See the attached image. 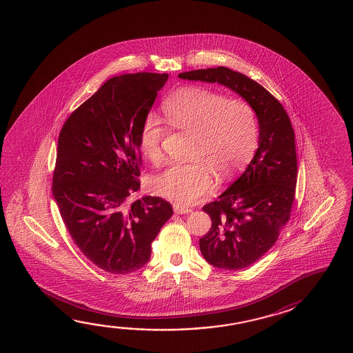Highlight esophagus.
<instances>
[{
    "mask_svg": "<svg viewBox=\"0 0 353 353\" xmlns=\"http://www.w3.org/2000/svg\"><path fill=\"white\" fill-rule=\"evenodd\" d=\"M173 210H174V212H176V214H179V215L188 214V212H191V211H192V210L188 209V208H185V206H180V205H174V206H173Z\"/></svg>",
    "mask_w": 353,
    "mask_h": 353,
    "instance_id": "34e87169",
    "label": "esophagus"
}]
</instances>
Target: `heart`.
Returning a JSON list of instances; mask_svg holds the SVG:
<instances>
[{"label": "heart", "instance_id": "obj_1", "mask_svg": "<svg viewBox=\"0 0 353 353\" xmlns=\"http://www.w3.org/2000/svg\"><path fill=\"white\" fill-rule=\"evenodd\" d=\"M165 122L191 133L190 163H174L152 180L156 194L180 206L201 200L214 188V174L225 179L252 159L258 145V119L249 101L228 99L209 88L185 87L162 103ZM162 119L148 114L139 133L144 156L162 157Z\"/></svg>", "mask_w": 353, "mask_h": 353}]
</instances>
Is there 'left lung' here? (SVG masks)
Here are the masks:
<instances>
[{
  "label": "left lung",
  "instance_id": "left-lung-1",
  "mask_svg": "<svg viewBox=\"0 0 353 353\" xmlns=\"http://www.w3.org/2000/svg\"><path fill=\"white\" fill-rule=\"evenodd\" d=\"M180 79L219 83L252 104L259 147L245 170L202 210L211 217L200 250L211 265L240 270L259 260L278 240L292 214L296 186L294 130L285 109L265 88L225 66L181 72Z\"/></svg>",
  "mask_w": 353,
  "mask_h": 353
}]
</instances>
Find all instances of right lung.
<instances>
[{
    "label": "right lung",
    "mask_w": 353,
    "mask_h": 353,
    "mask_svg": "<svg viewBox=\"0 0 353 353\" xmlns=\"http://www.w3.org/2000/svg\"><path fill=\"white\" fill-rule=\"evenodd\" d=\"M167 79L165 72L110 78L59 134L54 199L80 252L107 273L145 265L153 240L173 215L161 197L130 201L141 188V128Z\"/></svg>",
    "instance_id": "1"
}]
</instances>
